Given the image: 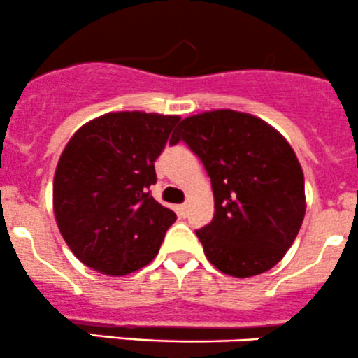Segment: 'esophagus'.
<instances>
[{"label":"esophagus","mask_w":358,"mask_h":358,"mask_svg":"<svg viewBox=\"0 0 358 358\" xmlns=\"http://www.w3.org/2000/svg\"><path fill=\"white\" fill-rule=\"evenodd\" d=\"M187 211H189V206H187L185 203H183V204H178V206H176V213H178L180 217L185 218V217H187Z\"/></svg>","instance_id":"obj_1"}]
</instances>
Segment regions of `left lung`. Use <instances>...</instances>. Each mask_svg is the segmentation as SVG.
I'll return each mask as SVG.
<instances>
[{"mask_svg":"<svg viewBox=\"0 0 358 358\" xmlns=\"http://www.w3.org/2000/svg\"><path fill=\"white\" fill-rule=\"evenodd\" d=\"M201 159L215 197L213 220L196 231L218 271L250 278L292 246L304 213V175L289 141L267 122L234 110L187 117L169 143Z\"/></svg>","mask_w":358,"mask_h":358,"instance_id":"obj_1","label":"left lung"}]
</instances>
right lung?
<instances>
[{
  "mask_svg": "<svg viewBox=\"0 0 358 358\" xmlns=\"http://www.w3.org/2000/svg\"><path fill=\"white\" fill-rule=\"evenodd\" d=\"M178 115L106 113L80 127L59 157L54 213L80 262L108 276L141 269L157 255L175 211L150 196L154 162Z\"/></svg>",
  "mask_w": 358,
  "mask_h": 358,
  "instance_id": "add662e5",
  "label": "right lung"
}]
</instances>
